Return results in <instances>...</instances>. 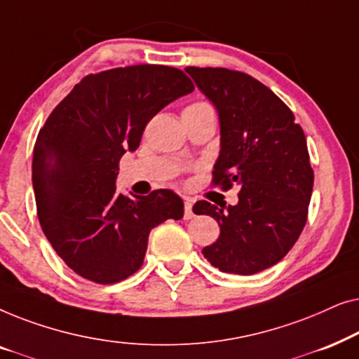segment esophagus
Listing matches in <instances>:
<instances>
[{"mask_svg": "<svg viewBox=\"0 0 359 359\" xmlns=\"http://www.w3.org/2000/svg\"><path fill=\"white\" fill-rule=\"evenodd\" d=\"M193 198H184V219L188 220V219H191L193 217Z\"/></svg>", "mask_w": 359, "mask_h": 359, "instance_id": "1", "label": "esophagus"}]
</instances>
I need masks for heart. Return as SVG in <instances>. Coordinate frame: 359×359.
I'll use <instances>...</instances> for the list:
<instances>
[{"mask_svg":"<svg viewBox=\"0 0 359 359\" xmlns=\"http://www.w3.org/2000/svg\"><path fill=\"white\" fill-rule=\"evenodd\" d=\"M204 114H214L212 106L205 101H194L189 102L183 109V117L188 116H204Z\"/></svg>","mask_w":359,"mask_h":359,"instance_id":"obj_1","label":"heart"}]
</instances>
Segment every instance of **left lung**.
I'll use <instances>...</instances> for the list:
<instances>
[{"label": "left lung", "instance_id": "8db88e82", "mask_svg": "<svg viewBox=\"0 0 359 359\" xmlns=\"http://www.w3.org/2000/svg\"><path fill=\"white\" fill-rule=\"evenodd\" d=\"M217 107L220 154L212 184L240 188L227 209L198 201L194 214H208L220 235L203 248L224 273L255 274L286 257L307 222L313 170L302 127L274 93L248 73L186 67Z\"/></svg>", "mask_w": 359, "mask_h": 359}]
</instances>
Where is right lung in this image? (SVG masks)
Listing matches in <instances>:
<instances>
[{"instance_id":"obj_1","label":"right lung","mask_w":359,"mask_h":359,"mask_svg":"<svg viewBox=\"0 0 359 359\" xmlns=\"http://www.w3.org/2000/svg\"><path fill=\"white\" fill-rule=\"evenodd\" d=\"M194 90L178 68L130 65L86 75L39 130L32 158L37 217L72 271L114 284L144 263L150 230L180 220L183 201L170 189L116 193L119 161L139 149L160 109Z\"/></svg>"}]
</instances>
